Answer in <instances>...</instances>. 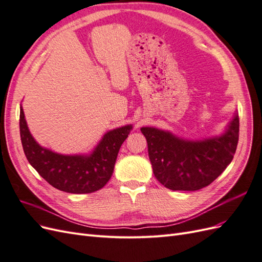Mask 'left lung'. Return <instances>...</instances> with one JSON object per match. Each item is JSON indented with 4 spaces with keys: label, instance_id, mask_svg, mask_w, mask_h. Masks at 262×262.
Returning a JSON list of instances; mask_svg holds the SVG:
<instances>
[{
    "label": "left lung",
    "instance_id": "8db88e82",
    "mask_svg": "<svg viewBox=\"0 0 262 262\" xmlns=\"http://www.w3.org/2000/svg\"><path fill=\"white\" fill-rule=\"evenodd\" d=\"M154 176L170 190L194 191L209 186L233 161L238 143L237 112L219 136L180 138L168 130L142 126Z\"/></svg>",
    "mask_w": 262,
    "mask_h": 262
}]
</instances>
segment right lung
Returning a JSON list of instances; mask_svg holds the SVG:
<instances>
[{"label": "right lung", "instance_id": "right-lung-1", "mask_svg": "<svg viewBox=\"0 0 262 262\" xmlns=\"http://www.w3.org/2000/svg\"><path fill=\"white\" fill-rule=\"evenodd\" d=\"M20 139L29 164L46 181L61 191L83 194L104 187L112 178L117 156L132 124L107 131L89 153L61 154L41 146L30 133L20 105Z\"/></svg>", "mask_w": 262, "mask_h": 262}]
</instances>
